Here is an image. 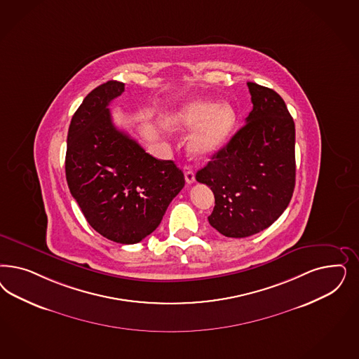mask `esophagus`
I'll return each mask as SVG.
<instances>
[{"label":"esophagus","mask_w":359,"mask_h":359,"mask_svg":"<svg viewBox=\"0 0 359 359\" xmlns=\"http://www.w3.org/2000/svg\"><path fill=\"white\" fill-rule=\"evenodd\" d=\"M185 180L186 184H193L196 181V175H194V170L190 166H185Z\"/></svg>","instance_id":"esophagus-1"}]
</instances>
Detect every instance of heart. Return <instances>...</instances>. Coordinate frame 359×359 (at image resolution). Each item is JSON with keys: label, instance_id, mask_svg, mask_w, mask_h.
<instances>
[{"label": "heart", "instance_id": "obj_1", "mask_svg": "<svg viewBox=\"0 0 359 359\" xmlns=\"http://www.w3.org/2000/svg\"><path fill=\"white\" fill-rule=\"evenodd\" d=\"M236 112L230 104L212 100H194L166 120V126L180 130H194L189 139V151L198 158L215 154L230 139L236 126Z\"/></svg>", "mask_w": 359, "mask_h": 359}]
</instances>
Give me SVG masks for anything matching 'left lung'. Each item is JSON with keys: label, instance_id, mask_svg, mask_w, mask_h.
<instances>
[{"label": "left lung", "instance_id": "8db88e82", "mask_svg": "<svg viewBox=\"0 0 359 359\" xmlns=\"http://www.w3.org/2000/svg\"><path fill=\"white\" fill-rule=\"evenodd\" d=\"M252 111L226 147L198 170L212 190L208 223L229 238L266 230L288 208L294 190V123L278 93L247 83Z\"/></svg>", "mask_w": 359, "mask_h": 359}]
</instances>
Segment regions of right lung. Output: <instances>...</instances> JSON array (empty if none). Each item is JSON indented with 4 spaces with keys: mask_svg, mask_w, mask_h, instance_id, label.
Here are the masks:
<instances>
[{
    "mask_svg": "<svg viewBox=\"0 0 359 359\" xmlns=\"http://www.w3.org/2000/svg\"><path fill=\"white\" fill-rule=\"evenodd\" d=\"M123 93L124 83L109 81L84 97L69 124L66 178L95 231L135 244L158 227L185 177L173 161L154 158L115 127L108 105Z\"/></svg>",
    "mask_w": 359,
    "mask_h": 359,
    "instance_id": "right-lung-1",
    "label": "right lung"
}]
</instances>
